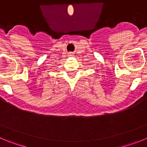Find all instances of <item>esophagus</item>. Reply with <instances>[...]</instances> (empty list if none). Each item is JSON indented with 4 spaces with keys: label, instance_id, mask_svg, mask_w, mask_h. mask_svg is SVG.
<instances>
[{
    "label": "esophagus",
    "instance_id": "obj_1",
    "mask_svg": "<svg viewBox=\"0 0 147 147\" xmlns=\"http://www.w3.org/2000/svg\"><path fill=\"white\" fill-rule=\"evenodd\" d=\"M69 56L70 57H73V56H74V53H70Z\"/></svg>",
    "mask_w": 147,
    "mask_h": 147
}]
</instances>
